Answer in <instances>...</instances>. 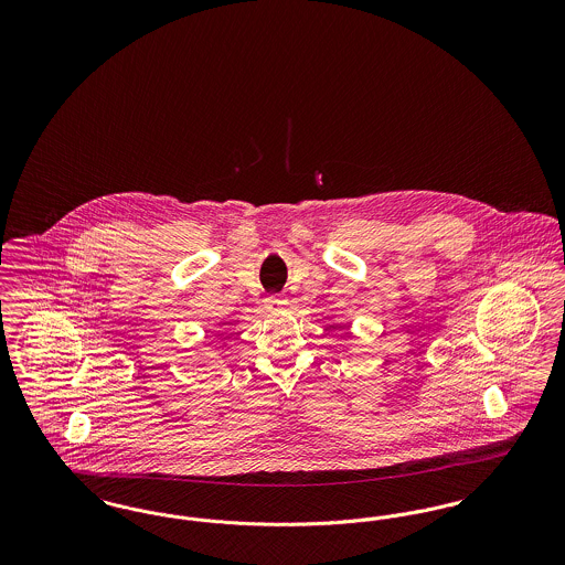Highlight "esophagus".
<instances>
[{"instance_id": "34e87169", "label": "esophagus", "mask_w": 565, "mask_h": 565, "mask_svg": "<svg viewBox=\"0 0 565 565\" xmlns=\"http://www.w3.org/2000/svg\"><path fill=\"white\" fill-rule=\"evenodd\" d=\"M286 305H288V300H286L284 296L273 295L265 298V307H267L269 311H279V309H284Z\"/></svg>"}]
</instances>
